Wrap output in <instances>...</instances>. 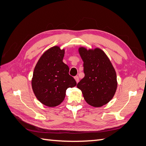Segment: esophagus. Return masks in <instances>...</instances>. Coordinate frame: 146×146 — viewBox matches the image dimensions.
<instances>
[{
	"label": "esophagus",
	"instance_id": "esophagus-1",
	"mask_svg": "<svg viewBox=\"0 0 146 146\" xmlns=\"http://www.w3.org/2000/svg\"><path fill=\"white\" fill-rule=\"evenodd\" d=\"M75 81H76V83H78V82H79V78H78V76H75Z\"/></svg>",
	"mask_w": 146,
	"mask_h": 146
}]
</instances>
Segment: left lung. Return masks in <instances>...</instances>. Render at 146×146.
Segmentation results:
<instances>
[{
    "instance_id": "left-lung-1",
    "label": "left lung",
    "mask_w": 146,
    "mask_h": 146,
    "mask_svg": "<svg viewBox=\"0 0 146 146\" xmlns=\"http://www.w3.org/2000/svg\"><path fill=\"white\" fill-rule=\"evenodd\" d=\"M83 61L85 77L77 84L83 98L91 106L100 107L108 104L117 88L115 70L109 58L101 49L78 48Z\"/></svg>"
}]
</instances>
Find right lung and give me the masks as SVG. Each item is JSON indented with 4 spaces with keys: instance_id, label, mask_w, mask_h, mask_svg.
Here are the masks:
<instances>
[{
    "instance_id": "right-lung-1",
    "label": "right lung",
    "mask_w": 146,
    "mask_h": 146,
    "mask_svg": "<svg viewBox=\"0 0 146 146\" xmlns=\"http://www.w3.org/2000/svg\"><path fill=\"white\" fill-rule=\"evenodd\" d=\"M64 49L54 46L46 50L36 63L31 85L37 99L49 107L61 104L68 88L76 85L69 75V68L63 62Z\"/></svg>"
}]
</instances>
